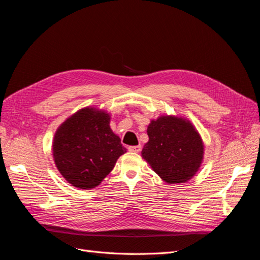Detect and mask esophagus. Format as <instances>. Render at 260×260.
Segmentation results:
<instances>
[{
    "instance_id": "obj_1",
    "label": "esophagus",
    "mask_w": 260,
    "mask_h": 260,
    "mask_svg": "<svg viewBox=\"0 0 260 260\" xmlns=\"http://www.w3.org/2000/svg\"><path fill=\"white\" fill-rule=\"evenodd\" d=\"M141 145H133V146H129L128 149L130 152H135V153H139L141 151Z\"/></svg>"
}]
</instances>
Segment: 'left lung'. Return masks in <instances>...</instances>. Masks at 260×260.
I'll use <instances>...</instances> for the list:
<instances>
[{
  "label": "left lung",
  "mask_w": 260,
  "mask_h": 260,
  "mask_svg": "<svg viewBox=\"0 0 260 260\" xmlns=\"http://www.w3.org/2000/svg\"><path fill=\"white\" fill-rule=\"evenodd\" d=\"M148 142L142 157L167 183H183L199 170L204 145L193 124L174 116H161L147 127Z\"/></svg>",
  "instance_id": "8db88e82"
}]
</instances>
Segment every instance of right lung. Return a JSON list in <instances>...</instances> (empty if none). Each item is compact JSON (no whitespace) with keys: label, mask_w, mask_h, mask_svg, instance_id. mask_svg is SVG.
<instances>
[{"label":"right lung","mask_w":260,"mask_h":260,"mask_svg":"<svg viewBox=\"0 0 260 260\" xmlns=\"http://www.w3.org/2000/svg\"><path fill=\"white\" fill-rule=\"evenodd\" d=\"M109 120L107 113L86 107L69 117L55 133V165L70 184L83 190L98 186L127 151Z\"/></svg>","instance_id":"obj_1"}]
</instances>
